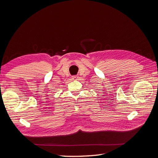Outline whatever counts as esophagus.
<instances>
[{"label":"esophagus","mask_w":158,"mask_h":158,"mask_svg":"<svg viewBox=\"0 0 158 158\" xmlns=\"http://www.w3.org/2000/svg\"><path fill=\"white\" fill-rule=\"evenodd\" d=\"M78 78V76H72V79L73 80H77Z\"/></svg>","instance_id":"34e87169"}]
</instances>
